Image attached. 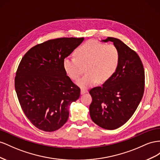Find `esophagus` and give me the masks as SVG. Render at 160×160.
<instances>
[{
    "label": "esophagus",
    "instance_id": "esophagus-1",
    "mask_svg": "<svg viewBox=\"0 0 160 160\" xmlns=\"http://www.w3.org/2000/svg\"><path fill=\"white\" fill-rule=\"evenodd\" d=\"M87 92H88V90H87L84 89V88L81 89V91H80V93H81V94H85V93H87Z\"/></svg>",
    "mask_w": 160,
    "mask_h": 160
}]
</instances>
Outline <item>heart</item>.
Returning a JSON list of instances; mask_svg holds the SVG:
<instances>
[{"mask_svg":"<svg viewBox=\"0 0 160 160\" xmlns=\"http://www.w3.org/2000/svg\"><path fill=\"white\" fill-rule=\"evenodd\" d=\"M75 58L68 57L63 60V68L73 80H77L86 69V74L77 81L82 88H88L97 82L104 83L110 80L117 70L120 52L113 44L94 41L81 45L74 52Z\"/></svg>","mask_w":160,"mask_h":160,"instance_id":"obj_1","label":"heart"}]
</instances>
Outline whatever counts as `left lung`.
Returning a JSON list of instances; mask_svg holds the SVG:
<instances>
[{"label":"left lung","instance_id":"8db88e82","mask_svg":"<svg viewBox=\"0 0 160 160\" xmlns=\"http://www.w3.org/2000/svg\"><path fill=\"white\" fill-rule=\"evenodd\" d=\"M120 52L117 70L101 86L91 89L92 98L89 110L92 121L108 130L116 129L133 115L142 99L145 88V72L139 56L120 39L107 38Z\"/></svg>","mask_w":160,"mask_h":160}]
</instances>
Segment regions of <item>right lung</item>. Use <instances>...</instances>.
<instances>
[{
    "label": "right lung",
    "instance_id": "obj_1",
    "mask_svg": "<svg viewBox=\"0 0 160 160\" xmlns=\"http://www.w3.org/2000/svg\"><path fill=\"white\" fill-rule=\"evenodd\" d=\"M84 39H50L31 48L22 58L15 90L25 116L40 130L60 129L68 119V107L80 97V89L66 75L63 60Z\"/></svg>",
    "mask_w": 160,
    "mask_h": 160
}]
</instances>
